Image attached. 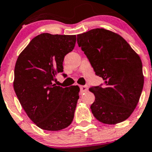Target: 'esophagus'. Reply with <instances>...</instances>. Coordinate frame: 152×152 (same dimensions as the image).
Listing matches in <instances>:
<instances>
[{
	"label": "esophagus",
	"mask_w": 152,
	"mask_h": 152,
	"mask_svg": "<svg viewBox=\"0 0 152 152\" xmlns=\"http://www.w3.org/2000/svg\"><path fill=\"white\" fill-rule=\"evenodd\" d=\"M87 90H88V86H80V93H81V94L86 92Z\"/></svg>",
	"instance_id": "1"
}]
</instances>
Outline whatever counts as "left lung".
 Segmentation results:
<instances>
[{"mask_svg": "<svg viewBox=\"0 0 152 152\" xmlns=\"http://www.w3.org/2000/svg\"><path fill=\"white\" fill-rule=\"evenodd\" d=\"M96 75L103 84L91 87L95 101L91 110L96 119L109 125L122 122L133 113L144 86L139 56L118 34L102 28L77 35Z\"/></svg>", "mask_w": 152, "mask_h": 152, "instance_id": "left-lung-1", "label": "left lung"}]
</instances>
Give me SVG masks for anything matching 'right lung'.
<instances>
[{"instance_id":"add662e5","label":"right lung","mask_w":152,"mask_h":152,"mask_svg":"<svg viewBox=\"0 0 152 152\" xmlns=\"http://www.w3.org/2000/svg\"><path fill=\"white\" fill-rule=\"evenodd\" d=\"M76 35L41 34L35 37L16 62L14 89L29 118L38 127L59 131L72 122L80 87L53 83L63 72V62L74 49Z\"/></svg>"}]
</instances>
